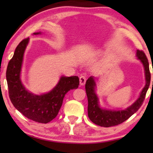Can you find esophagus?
<instances>
[{
  "mask_svg": "<svg viewBox=\"0 0 153 153\" xmlns=\"http://www.w3.org/2000/svg\"><path fill=\"white\" fill-rule=\"evenodd\" d=\"M85 81H86V78L84 75H81L80 77V84L81 85H83L85 83Z\"/></svg>",
  "mask_w": 153,
  "mask_h": 153,
  "instance_id": "1",
  "label": "esophagus"
}]
</instances>
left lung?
Returning <instances> with one entry per match:
<instances>
[{"instance_id": "8db88e82", "label": "left lung", "mask_w": 153, "mask_h": 153, "mask_svg": "<svg viewBox=\"0 0 153 153\" xmlns=\"http://www.w3.org/2000/svg\"><path fill=\"white\" fill-rule=\"evenodd\" d=\"M137 57L143 63L145 68L146 84L140 94V97L135 102L122 111H111L101 108L99 103V98L95 92L96 82L93 77H90L85 82V91L88 97V115L92 122L101 127H109L118 125L127 120L131 115L138 111L143 105L145 95L150 83L151 75L149 69V62L145 52L142 50H137ZM153 83V82H152Z\"/></svg>"}]
</instances>
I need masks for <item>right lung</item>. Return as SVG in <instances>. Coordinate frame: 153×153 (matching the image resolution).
<instances>
[{"instance_id":"1","label":"right lung","mask_w":153,"mask_h":153,"mask_svg":"<svg viewBox=\"0 0 153 153\" xmlns=\"http://www.w3.org/2000/svg\"><path fill=\"white\" fill-rule=\"evenodd\" d=\"M41 34L35 32L34 35ZM29 38L23 39L16 48L13 57L8 62L6 80L10 101L24 117L39 123L51 122L58 114L63 99L70 90L78 88V76H62L55 87L47 94L34 95L29 92L21 81V71L24 51Z\"/></svg>"}]
</instances>
